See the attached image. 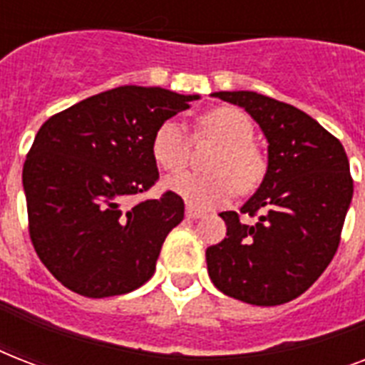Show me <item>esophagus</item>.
<instances>
[{"instance_id": "1", "label": "esophagus", "mask_w": 365, "mask_h": 365, "mask_svg": "<svg viewBox=\"0 0 365 365\" xmlns=\"http://www.w3.org/2000/svg\"><path fill=\"white\" fill-rule=\"evenodd\" d=\"M185 216H187L189 220H199V217H205V212L197 210L193 206H187V208H185Z\"/></svg>"}]
</instances>
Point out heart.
Listing matches in <instances>:
<instances>
[{
	"label": "heart",
	"instance_id": "heart-1",
	"mask_svg": "<svg viewBox=\"0 0 365 365\" xmlns=\"http://www.w3.org/2000/svg\"><path fill=\"white\" fill-rule=\"evenodd\" d=\"M197 136L220 143V149L208 163L212 174H178L166 180V187L191 206L212 208L222 205L233 197L235 185L242 193H248L263 180L265 157L252 143L254 125L244 111L231 106L206 111L199 117ZM151 153L166 172H182L191 155L187 130L180 123L165 121L155 130Z\"/></svg>",
	"mask_w": 365,
	"mask_h": 365
}]
</instances>
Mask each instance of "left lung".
<instances>
[{"instance_id":"8db88e82","label":"left lung","mask_w":365,"mask_h":365,"mask_svg":"<svg viewBox=\"0 0 365 365\" xmlns=\"http://www.w3.org/2000/svg\"><path fill=\"white\" fill-rule=\"evenodd\" d=\"M248 111L269 142L267 174L246 205L222 212L227 237L206 250L212 282L250 305H282L334 259L352 200L341 142L305 111L252 91L214 93Z\"/></svg>"}]
</instances>
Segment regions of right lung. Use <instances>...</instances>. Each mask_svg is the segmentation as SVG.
<instances>
[{"label": "right lung", "instance_id": "1", "mask_svg": "<svg viewBox=\"0 0 365 365\" xmlns=\"http://www.w3.org/2000/svg\"><path fill=\"white\" fill-rule=\"evenodd\" d=\"M199 94L111 88L43 123L22 170L30 239L66 288L85 297L128 294L153 277L183 200L166 191L134 202L159 180L155 130Z\"/></svg>", "mask_w": 365, "mask_h": 365}]
</instances>
